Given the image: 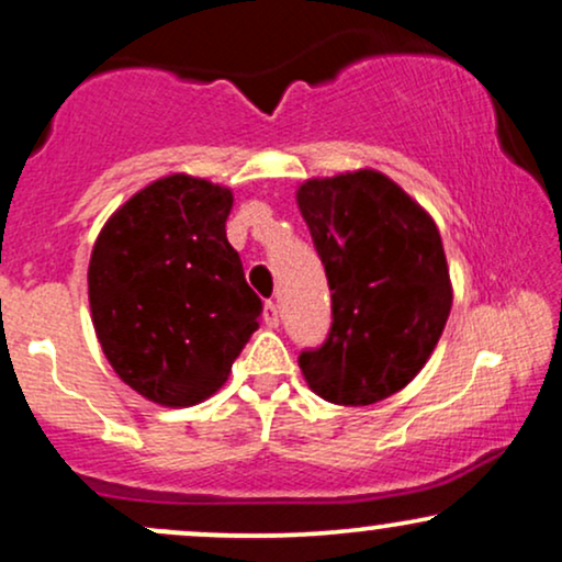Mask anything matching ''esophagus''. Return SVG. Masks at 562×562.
<instances>
[{
  "label": "esophagus",
  "instance_id": "obj_1",
  "mask_svg": "<svg viewBox=\"0 0 562 562\" xmlns=\"http://www.w3.org/2000/svg\"><path fill=\"white\" fill-rule=\"evenodd\" d=\"M263 322H267L269 327H277L280 325V308H277L274 301H267L263 303Z\"/></svg>",
  "mask_w": 562,
  "mask_h": 562
}]
</instances>
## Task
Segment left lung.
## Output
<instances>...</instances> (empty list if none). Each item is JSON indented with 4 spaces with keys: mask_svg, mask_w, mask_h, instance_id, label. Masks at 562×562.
I'll return each instance as SVG.
<instances>
[{
    "mask_svg": "<svg viewBox=\"0 0 562 562\" xmlns=\"http://www.w3.org/2000/svg\"><path fill=\"white\" fill-rule=\"evenodd\" d=\"M333 290V327L299 364L325 402L367 406L402 391L430 359L451 312L436 222L372 169L306 179L295 192Z\"/></svg>",
    "mask_w": 562,
    "mask_h": 562,
    "instance_id": "1",
    "label": "left lung"
}]
</instances>
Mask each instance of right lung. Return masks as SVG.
I'll return each instance as SVG.
<instances>
[{
  "instance_id": "right-lung-1",
  "label": "right lung",
  "mask_w": 562,
  "mask_h": 562,
  "mask_svg": "<svg viewBox=\"0 0 562 562\" xmlns=\"http://www.w3.org/2000/svg\"><path fill=\"white\" fill-rule=\"evenodd\" d=\"M229 187L156 179L97 235L89 306L115 375L160 406H192L227 383L259 327L261 299L227 240Z\"/></svg>"
}]
</instances>
